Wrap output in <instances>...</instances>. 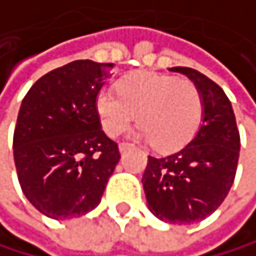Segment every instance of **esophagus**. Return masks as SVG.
<instances>
[{
    "label": "esophagus",
    "mask_w": 256,
    "mask_h": 256,
    "mask_svg": "<svg viewBox=\"0 0 256 256\" xmlns=\"http://www.w3.org/2000/svg\"><path fill=\"white\" fill-rule=\"evenodd\" d=\"M129 148H130V143H121L120 144V151L121 152H126L127 150H129Z\"/></svg>",
    "instance_id": "1"
}]
</instances>
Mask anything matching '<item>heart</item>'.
<instances>
[{
	"label": "heart",
	"instance_id": "obj_1",
	"mask_svg": "<svg viewBox=\"0 0 256 256\" xmlns=\"http://www.w3.org/2000/svg\"><path fill=\"white\" fill-rule=\"evenodd\" d=\"M118 94L102 90L96 97V112L108 136L126 132L135 121L136 136L151 140L159 151H176L192 140L203 118L200 88L190 80L154 72H135L121 78Z\"/></svg>",
	"mask_w": 256,
	"mask_h": 256
}]
</instances>
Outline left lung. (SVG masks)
I'll return each mask as SVG.
<instances>
[{
  "instance_id": "left-lung-1",
  "label": "left lung",
  "mask_w": 256,
  "mask_h": 256,
  "mask_svg": "<svg viewBox=\"0 0 256 256\" xmlns=\"http://www.w3.org/2000/svg\"><path fill=\"white\" fill-rule=\"evenodd\" d=\"M203 94L204 110L195 136L165 157L148 156L142 182L150 211L164 222L194 224L224 203L236 176L241 138L232 102L224 90L190 68H172Z\"/></svg>"
}]
</instances>
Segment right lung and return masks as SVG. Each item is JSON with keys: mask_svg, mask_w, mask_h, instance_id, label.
Here are the masks:
<instances>
[{"mask_svg": "<svg viewBox=\"0 0 256 256\" xmlns=\"http://www.w3.org/2000/svg\"><path fill=\"white\" fill-rule=\"evenodd\" d=\"M113 68L72 61L40 76L22 100L14 130L18 182L30 203L54 220L92 211L121 159L96 112Z\"/></svg>", "mask_w": 256, "mask_h": 256, "instance_id": "1", "label": "right lung"}]
</instances>
